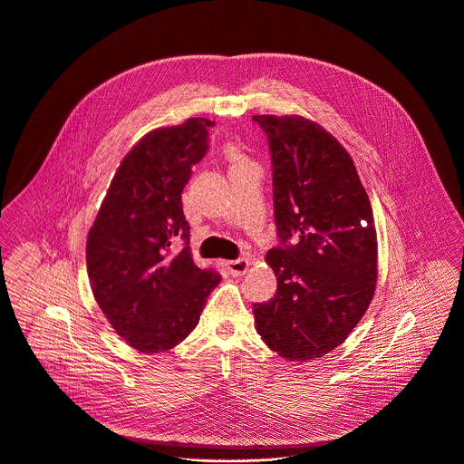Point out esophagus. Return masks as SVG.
<instances>
[{"mask_svg":"<svg viewBox=\"0 0 464 464\" xmlns=\"http://www.w3.org/2000/svg\"><path fill=\"white\" fill-rule=\"evenodd\" d=\"M227 268H228L230 276L239 277V276L246 274V270L250 268V261H248L246 257H241V259H236V261H228V263H227Z\"/></svg>","mask_w":464,"mask_h":464,"instance_id":"34e87169","label":"esophagus"}]
</instances>
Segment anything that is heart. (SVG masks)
<instances>
[{
	"label": "heart",
	"mask_w": 464,
	"mask_h": 464,
	"mask_svg": "<svg viewBox=\"0 0 464 464\" xmlns=\"http://www.w3.org/2000/svg\"><path fill=\"white\" fill-rule=\"evenodd\" d=\"M228 156H230L234 161H241V158H243L236 148H228Z\"/></svg>",
	"instance_id": "heart-1"
}]
</instances>
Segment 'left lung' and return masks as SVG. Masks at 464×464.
<instances>
[{
  "mask_svg": "<svg viewBox=\"0 0 464 464\" xmlns=\"http://www.w3.org/2000/svg\"><path fill=\"white\" fill-rule=\"evenodd\" d=\"M272 156L277 277L254 304L266 345L290 362L327 354L360 322L378 277L371 201L349 153L308 119L256 115Z\"/></svg>",
  "mask_w": 464,
  "mask_h": 464,
  "instance_id": "obj_1",
  "label": "left lung"
}]
</instances>
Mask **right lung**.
Instances as JSON below:
<instances>
[{
  "instance_id": "obj_1",
  "label": "right lung",
  "mask_w": 464,
  "mask_h": 464,
  "mask_svg": "<svg viewBox=\"0 0 464 464\" xmlns=\"http://www.w3.org/2000/svg\"><path fill=\"white\" fill-rule=\"evenodd\" d=\"M208 119L148 133L122 160L88 234L92 292L113 329L142 353L178 345L221 276L194 265L181 192L208 151ZM183 242L179 253L173 245Z\"/></svg>"
}]
</instances>
